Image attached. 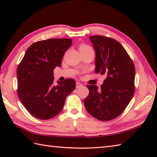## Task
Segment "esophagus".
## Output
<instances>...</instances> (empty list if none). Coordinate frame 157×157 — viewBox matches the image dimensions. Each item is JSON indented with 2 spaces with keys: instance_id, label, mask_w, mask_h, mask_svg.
Instances as JSON below:
<instances>
[{
  "instance_id": "esophagus-1",
  "label": "esophagus",
  "mask_w": 157,
  "mask_h": 157,
  "mask_svg": "<svg viewBox=\"0 0 157 157\" xmlns=\"http://www.w3.org/2000/svg\"><path fill=\"white\" fill-rule=\"evenodd\" d=\"M83 85L81 84V83H79L78 82H76V88H78L79 87H81V86H82Z\"/></svg>"
}]
</instances>
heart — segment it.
I'll list each match as a JSON object with an SVG mask.
<instances>
[{
  "mask_svg": "<svg viewBox=\"0 0 157 157\" xmlns=\"http://www.w3.org/2000/svg\"><path fill=\"white\" fill-rule=\"evenodd\" d=\"M79 51H86V50H89V49H92L90 46H89L88 45L86 44H81L79 46Z\"/></svg>",
  "mask_w": 157,
  "mask_h": 157,
  "instance_id": "heart-1",
  "label": "heart"
}]
</instances>
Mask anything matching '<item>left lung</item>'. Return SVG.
Returning <instances> with one entry per match:
<instances>
[{"mask_svg":"<svg viewBox=\"0 0 157 157\" xmlns=\"http://www.w3.org/2000/svg\"><path fill=\"white\" fill-rule=\"evenodd\" d=\"M90 39L96 52L95 73L105 75L101 88L88 85L89 95L84 106L90 114L101 121L121 115L134 93L135 67L128 52L119 42L102 36Z\"/></svg>","mask_w":157,"mask_h":157,"instance_id":"left-lung-1","label":"left lung"}]
</instances>
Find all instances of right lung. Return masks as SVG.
Here are the masks:
<instances>
[{"label":"right lung","mask_w":157,"mask_h":157,"mask_svg":"<svg viewBox=\"0 0 157 157\" xmlns=\"http://www.w3.org/2000/svg\"><path fill=\"white\" fill-rule=\"evenodd\" d=\"M72 44L67 38L48 39L32 44L17 70V94L25 108L35 117L49 119L62 111L75 82L67 79L53 85V71L61 66L65 52Z\"/></svg>","instance_id":"add662e5"}]
</instances>
